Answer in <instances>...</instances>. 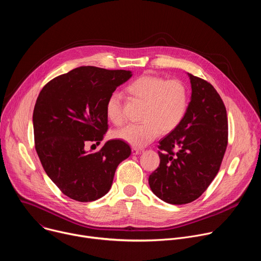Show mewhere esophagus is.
I'll return each instance as SVG.
<instances>
[{
	"label": "esophagus",
	"mask_w": 261,
	"mask_h": 261,
	"mask_svg": "<svg viewBox=\"0 0 261 261\" xmlns=\"http://www.w3.org/2000/svg\"><path fill=\"white\" fill-rule=\"evenodd\" d=\"M141 152H142V148L135 147V146L132 147V154H133V155H138V154H140Z\"/></svg>",
	"instance_id": "1"
}]
</instances>
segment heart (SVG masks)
Returning <instances> with one entry per match:
<instances>
[{"label": "heart", "instance_id": "b5f03b06", "mask_svg": "<svg viewBox=\"0 0 261 261\" xmlns=\"http://www.w3.org/2000/svg\"><path fill=\"white\" fill-rule=\"evenodd\" d=\"M126 94L142 103L140 124L128 125L114 132V136L133 146H144L159 136L168 133L182 121L188 108V91L177 81L157 75H142L125 88ZM105 114L116 126L124 123L121 98L111 94L105 104Z\"/></svg>", "mask_w": 261, "mask_h": 261}]
</instances>
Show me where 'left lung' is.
Returning a JSON list of instances; mask_svg holds the SVG:
<instances>
[{"mask_svg": "<svg viewBox=\"0 0 261 261\" xmlns=\"http://www.w3.org/2000/svg\"><path fill=\"white\" fill-rule=\"evenodd\" d=\"M188 76L191 101L180 124L159 141L160 165L148 176L153 193L171 204L192 202L207 189L228 142L226 108L220 95L206 81Z\"/></svg>", "mask_w": 261, "mask_h": 261, "instance_id": "left-lung-1", "label": "left lung"}]
</instances>
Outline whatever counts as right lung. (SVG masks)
<instances>
[{"instance_id": "add662e5", "label": "right lung", "mask_w": 261, "mask_h": 261, "mask_svg": "<svg viewBox=\"0 0 261 261\" xmlns=\"http://www.w3.org/2000/svg\"><path fill=\"white\" fill-rule=\"evenodd\" d=\"M132 76L131 71L83 66L47 83L37 98L33 126L40 162L63 194L81 202L94 201L110 189L118 165L131 154L128 143L108 140L99 152L107 129L108 97Z\"/></svg>"}]
</instances>
